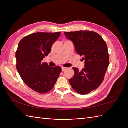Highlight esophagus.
I'll return each mask as SVG.
<instances>
[{
    "label": "esophagus",
    "mask_w": 128,
    "mask_h": 128,
    "mask_svg": "<svg viewBox=\"0 0 128 128\" xmlns=\"http://www.w3.org/2000/svg\"><path fill=\"white\" fill-rule=\"evenodd\" d=\"M62 72H64V71H65V70H66V68L62 67Z\"/></svg>",
    "instance_id": "34e87169"
}]
</instances>
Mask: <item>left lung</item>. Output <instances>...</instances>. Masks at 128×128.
Returning <instances> with one entry per match:
<instances>
[{
  "label": "left lung",
  "instance_id": "8db88e82",
  "mask_svg": "<svg viewBox=\"0 0 128 128\" xmlns=\"http://www.w3.org/2000/svg\"><path fill=\"white\" fill-rule=\"evenodd\" d=\"M74 43L76 53L85 60V68L81 71L73 68L74 76L69 80L72 88L81 94L90 93L97 88L104 80L109 66V54L106 42L94 31L64 32Z\"/></svg>",
  "mask_w": 128,
  "mask_h": 128
}]
</instances>
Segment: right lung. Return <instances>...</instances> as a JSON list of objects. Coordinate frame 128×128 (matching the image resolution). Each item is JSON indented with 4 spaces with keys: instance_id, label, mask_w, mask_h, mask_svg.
I'll list each match as a JSON object with an SVG mask.
<instances>
[{
    "instance_id": "obj_1",
    "label": "right lung",
    "mask_w": 128,
    "mask_h": 128,
    "mask_svg": "<svg viewBox=\"0 0 128 128\" xmlns=\"http://www.w3.org/2000/svg\"><path fill=\"white\" fill-rule=\"evenodd\" d=\"M60 32H37L20 40L16 52V69L27 86L40 94L50 91L62 72L60 66H49L42 61L51 51Z\"/></svg>"
}]
</instances>
